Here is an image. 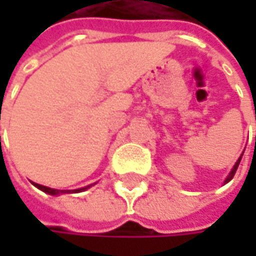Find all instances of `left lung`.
Instances as JSON below:
<instances>
[{
  "mask_svg": "<svg viewBox=\"0 0 256 256\" xmlns=\"http://www.w3.org/2000/svg\"><path fill=\"white\" fill-rule=\"evenodd\" d=\"M242 156H243V154H242ZM242 156H240V158L237 160V163L234 164V168H232V170H231V172H230V175H228V176H227V179H226V184H227L228 180H231V179H232V176H234V174H236V170H237V168H238V164H240V160H242Z\"/></svg>",
  "mask_w": 256,
  "mask_h": 256,
  "instance_id": "8db88e82",
  "label": "left lung"
}]
</instances>
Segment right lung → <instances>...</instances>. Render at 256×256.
Segmentation results:
<instances>
[{"label":"right lung","mask_w":256,"mask_h":256,"mask_svg":"<svg viewBox=\"0 0 256 256\" xmlns=\"http://www.w3.org/2000/svg\"><path fill=\"white\" fill-rule=\"evenodd\" d=\"M36 188H40L41 191L47 192V194H52V196H58V194H64V192H71V191H65V190H53V188H48V186H44V185H40V184H34ZM88 188V186H86ZM86 188H80V190H76V191H82Z\"/></svg>","instance_id":"1"}]
</instances>
